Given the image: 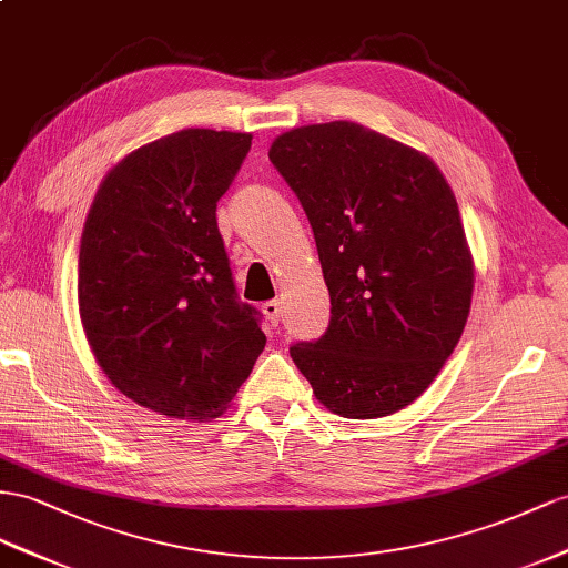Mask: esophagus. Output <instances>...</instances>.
I'll return each mask as SVG.
<instances>
[{
  "mask_svg": "<svg viewBox=\"0 0 568 568\" xmlns=\"http://www.w3.org/2000/svg\"><path fill=\"white\" fill-rule=\"evenodd\" d=\"M264 314H266V318L268 322L273 324V326H278V322H281V316H283V304L278 302V300H271V302H264Z\"/></svg>",
  "mask_w": 568,
  "mask_h": 568,
  "instance_id": "obj_1",
  "label": "esophagus"
}]
</instances>
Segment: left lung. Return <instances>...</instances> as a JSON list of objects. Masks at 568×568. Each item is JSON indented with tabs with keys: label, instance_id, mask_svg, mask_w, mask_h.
<instances>
[{
	"label": "left lung",
	"instance_id": "obj_1",
	"mask_svg": "<svg viewBox=\"0 0 568 568\" xmlns=\"http://www.w3.org/2000/svg\"><path fill=\"white\" fill-rule=\"evenodd\" d=\"M271 163L314 230L331 322L290 347L318 403L351 419L403 410L454 353L475 266L434 160L357 122L290 129Z\"/></svg>",
	"mask_w": 568,
	"mask_h": 568
}]
</instances>
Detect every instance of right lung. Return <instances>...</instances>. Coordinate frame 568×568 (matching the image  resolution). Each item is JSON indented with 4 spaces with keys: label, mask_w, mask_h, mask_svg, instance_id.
<instances>
[{
    "label": "right lung",
    "mask_w": 568,
    "mask_h": 568,
    "mask_svg": "<svg viewBox=\"0 0 568 568\" xmlns=\"http://www.w3.org/2000/svg\"><path fill=\"white\" fill-rule=\"evenodd\" d=\"M250 145L252 134L213 129L145 143L105 174L85 215V338L120 394L165 417L223 415L266 345L215 221Z\"/></svg>",
    "instance_id": "add662e5"
}]
</instances>
